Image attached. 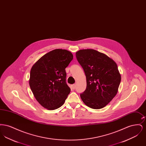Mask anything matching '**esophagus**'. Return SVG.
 <instances>
[{
  "label": "esophagus",
  "instance_id": "esophagus-1",
  "mask_svg": "<svg viewBox=\"0 0 146 146\" xmlns=\"http://www.w3.org/2000/svg\"><path fill=\"white\" fill-rule=\"evenodd\" d=\"M72 88H73V89H75L76 88V84L72 85Z\"/></svg>",
  "mask_w": 146,
  "mask_h": 146
}]
</instances>
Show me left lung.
<instances>
[{
	"label": "left lung",
	"instance_id": "1",
	"mask_svg": "<svg viewBox=\"0 0 146 146\" xmlns=\"http://www.w3.org/2000/svg\"><path fill=\"white\" fill-rule=\"evenodd\" d=\"M86 78V88L80 97L93 109H101L115 96L121 82L117 63L108 56L94 49H83L76 54Z\"/></svg>",
	"mask_w": 146,
	"mask_h": 146
}]
</instances>
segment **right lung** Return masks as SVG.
<instances>
[{
	"label": "right lung",
	"mask_w": 146,
	"mask_h": 146,
	"mask_svg": "<svg viewBox=\"0 0 146 146\" xmlns=\"http://www.w3.org/2000/svg\"><path fill=\"white\" fill-rule=\"evenodd\" d=\"M67 50L55 49L42 56L32 66L29 84L36 101L45 108L62 106L70 91L66 82L65 68L73 60Z\"/></svg>",
	"instance_id": "1"
}]
</instances>
